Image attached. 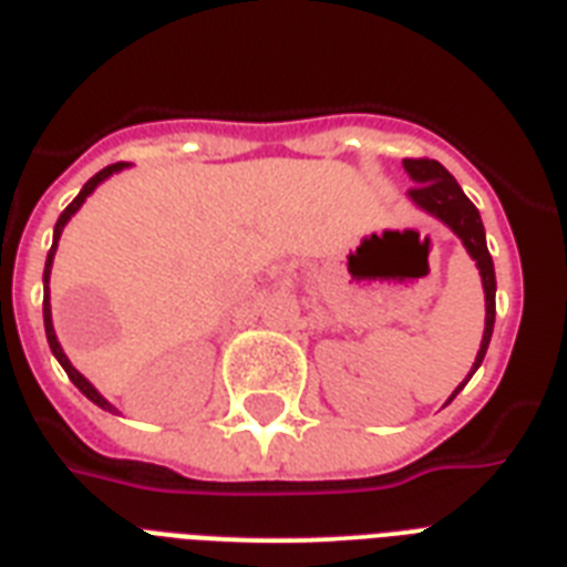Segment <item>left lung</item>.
<instances>
[{
  "instance_id": "1",
  "label": "left lung",
  "mask_w": 567,
  "mask_h": 567,
  "mask_svg": "<svg viewBox=\"0 0 567 567\" xmlns=\"http://www.w3.org/2000/svg\"><path fill=\"white\" fill-rule=\"evenodd\" d=\"M403 167L409 171V176L414 179V185L409 188V196H412L414 205H421L423 212H430L432 217H439L441 223H447L450 229L456 231L465 249L471 252V258L480 267V276H483V288H485V332H483V344H480V353H476L474 371L483 364L485 350H488V341H492L494 332V291H497V279H494V261L492 252L485 247V229L483 220H480V212L476 205L465 196V190L458 188V182L450 176L439 162L432 158H405ZM474 371L467 373V379L474 377ZM465 379V382H467ZM465 382L453 391V396L465 388ZM450 396V400H453ZM447 400V403H450Z\"/></svg>"
}]
</instances>
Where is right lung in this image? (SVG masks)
<instances>
[{
    "label": "right lung",
    "mask_w": 567,
    "mask_h": 567,
    "mask_svg": "<svg viewBox=\"0 0 567 567\" xmlns=\"http://www.w3.org/2000/svg\"><path fill=\"white\" fill-rule=\"evenodd\" d=\"M123 167H126V162L109 164V167H105V171H100V173H96V176H93V179H87V182H84V188L79 190V196H75L73 203L66 205L64 212H61V217H58V223H55V238H52V249H49V256H47V267H43V285H47V297H43V327H47V341H49V350H52V353H55V359H58V362H61V368H64V371H66V377L73 379V385L79 388V391H82V394L87 396V400H93V403L100 405V409H109V412H114V405H111L109 400H105V396H102L100 391H96V388H93L91 382H87V379L82 377V373L75 371L73 364H70V359H66V355H64V350H61V344H58V338H55V329H52V309H49V270H52V258H55L58 238H61V231H64L66 220H70V217H73V214L79 212V208H82V203H84V199H87V194H91V190L96 188V185H100L102 179H109L111 173L123 171Z\"/></svg>",
    "instance_id": "1"
}]
</instances>
